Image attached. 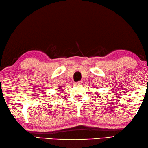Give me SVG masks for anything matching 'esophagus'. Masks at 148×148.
I'll use <instances>...</instances> for the list:
<instances>
[{
    "label": "esophagus",
    "instance_id": "obj_1",
    "mask_svg": "<svg viewBox=\"0 0 148 148\" xmlns=\"http://www.w3.org/2000/svg\"><path fill=\"white\" fill-rule=\"evenodd\" d=\"M81 83H82V81H81V80H80V81H77V82H75V84L79 85V84H81Z\"/></svg>",
    "mask_w": 148,
    "mask_h": 148
}]
</instances>
